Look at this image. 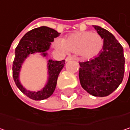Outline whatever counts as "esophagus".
<instances>
[{
	"instance_id": "1",
	"label": "esophagus",
	"mask_w": 130,
	"mask_h": 130,
	"mask_svg": "<svg viewBox=\"0 0 130 130\" xmlns=\"http://www.w3.org/2000/svg\"><path fill=\"white\" fill-rule=\"evenodd\" d=\"M73 59H74V57H73V56H67L66 59H65L66 62H68V61H71V60H73Z\"/></svg>"
}]
</instances>
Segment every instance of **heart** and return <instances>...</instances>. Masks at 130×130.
<instances>
[{
  "label": "heart",
  "instance_id": "heart-1",
  "mask_svg": "<svg viewBox=\"0 0 130 130\" xmlns=\"http://www.w3.org/2000/svg\"><path fill=\"white\" fill-rule=\"evenodd\" d=\"M55 46L64 52L78 53L85 58H92L102 51L103 40L95 32H75L71 34L65 39L56 40Z\"/></svg>",
  "mask_w": 130,
  "mask_h": 130
}]
</instances>
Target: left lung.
<instances>
[{"mask_svg": "<svg viewBox=\"0 0 130 130\" xmlns=\"http://www.w3.org/2000/svg\"><path fill=\"white\" fill-rule=\"evenodd\" d=\"M93 27L103 39V48L98 56L79 62V78L88 93L104 97L112 93L122 83L125 58L123 46L111 33L99 26Z\"/></svg>", "mask_w": 130, "mask_h": 130, "instance_id": "8db88e82", "label": "left lung"}]
</instances>
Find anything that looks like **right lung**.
<instances>
[{"label": "right lung", "mask_w": 130, "mask_h": 130, "mask_svg": "<svg viewBox=\"0 0 130 130\" xmlns=\"http://www.w3.org/2000/svg\"><path fill=\"white\" fill-rule=\"evenodd\" d=\"M56 30L42 26L34 28L27 32L19 41L15 50V58L13 63V77L17 87L22 93L34 100H43L49 98L55 90L58 76L65 65V60L53 61L49 60L48 71L49 80L47 84L42 90L38 92H30L26 90L19 80V74L21 65L29 54L35 53H42L45 56L46 51L49 50L51 42L59 36Z\"/></svg>", "instance_id": "1"}]
</instances>
